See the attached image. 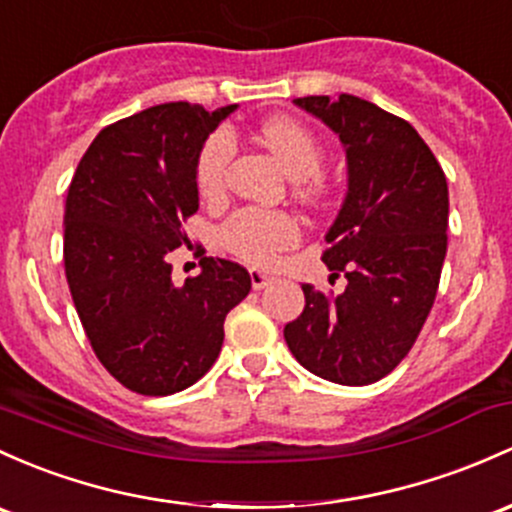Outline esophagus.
I'll list each match as a JSON object with an SVG mask.
<instances>
[{"instance_id":"1","label":"esophagus","mask_w":512,"mask_h":512,"mask_svg":"<svg viewBox=\"0 0 512 512\" xmlns=\"http://www.w3.org/2000/svg\"><path fill=\"white\" fill-rule=\"evenodd\" d=\"M249 278H251V285H254V290H263V288H268V285H271L273 280H276V276H271V273L258 271V268H251V271H249Z\"/></svg>"}]
</instances>
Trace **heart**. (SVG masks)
Listing matches in <instances>:
<instances>
[{"mask_svg":"<svg viewBox=\"0 0 512 512\" xmlns=\"http://www.w3.org/2000/svg\"><path fill=\"white\" fill-rule=\"evenodd\" d=\"M258 139L278 158L290 180H305L302 192L315 195L317 183L307 180L322 166V148L307 126L295 119H268L258 129ZM234 156V136L227 129L214 131L197 158V188L202 195H217L227 180V168ZM300 229L285 212L239 210L222 227V241L232 254L258 266H268L285 249L298 244Z\"/></svg>","mask_w":512,"mask_h":512,"instance_id":"b5f03b06","label":"heart"}]
</instances>
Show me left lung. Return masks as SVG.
Masks as SVG:
<instances>
[{
	"label": "left lung",
	"mask_w": 512,
	"mask_h": 512,
	"mask_svg": "<svg viewBox=\"0 0 512 512\" xmlns=\"http://www.w3.org/2000/svg\"><path fill=\"white\" fill-rule=\"evenodd\" d=\"M293 102L322 119L346 153V195L322 254L346 288L324 295L302 285L305 310L285 324V342L324 381L368 386L408 356L432 310L447 256V178L422 136L373 102Z\"/></svg>",
	"instance_id": "obj_1"
}]
</instances>
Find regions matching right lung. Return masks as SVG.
<instances>
[{
    "label": "right lung",
    "mask_w": 512,
    "mask_h": 512,
    "mask_svg": "<svg viewBox=\"0 0 512 512\" xmlns=\"http://www.w3.org/2000/svg\"><path fill=\"white\" fill-rule=\"evenodd\" d=\"M236 104L148 107L97 134L65 202V278L102 366L141 395H173L217 361L224 317L249 295L239 263L202 256L175 285L166 256L200 207L197 158Z\"/></svg>",
    "instance_id": "right-lung-1"
}]
</instances>
